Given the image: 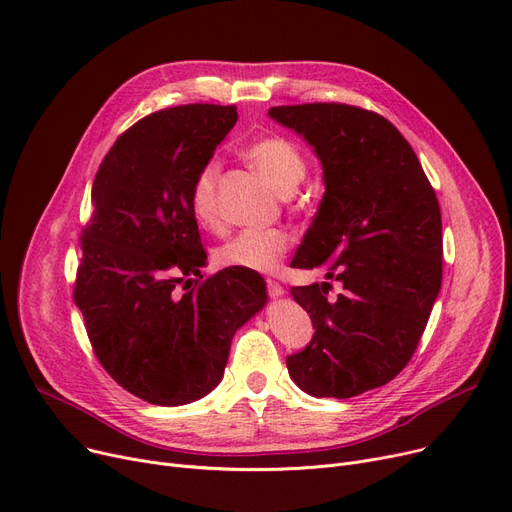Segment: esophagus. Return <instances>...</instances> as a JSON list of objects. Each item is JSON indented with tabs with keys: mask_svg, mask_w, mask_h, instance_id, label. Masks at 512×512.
Segmentation results:
<instances>
[{
	"mask_svg": "<svg viewBox=\"0 0 512 512\" xmlns=\"http://www.w3.org/2000/svg\"><path fill=\"white\" fill-rule=\"evenodd\" d=\"M265 286H267V294H270V297H274V299H278V297H282V294H284L282 284H278L276 280H267Z\"/></svg>",
	"mask_w": 512,
	"mask_h": 512,
	"instance_id": "esophagus-1",
	"label": "esophagus"
}]
</instances>
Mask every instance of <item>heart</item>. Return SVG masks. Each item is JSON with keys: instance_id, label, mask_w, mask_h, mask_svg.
Segmentation results:
<instances>
[{"instance_id": "b5f03b06", "label": "heart", "mask_w": 512, "mask_h": 512, "mask_svg": "<svg viewBox=\"0 0 512 512\" xmlns=\"http://www.w3.org/2000/svg\"><path fill=\"white\" fill-rule=\"evenodd\" d=\"M249 164L284 197L297 191L307 176V159L301 149L282 137H263L242 151ZM220 164L209 159L197 172L188 203L199 226L218 230L222 213L218 203ZM290 249V236L282 230H245L230 238L218 251V261L240 270L270 274L276 272Z\"/></svg>"}]
</instances>
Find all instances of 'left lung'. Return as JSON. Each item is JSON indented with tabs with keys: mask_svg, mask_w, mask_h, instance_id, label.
Wrapping results in <instances>:
<instances>
[{
	"mask_svg": "<svg viewBox=\"0 0 512 512\" xmlns=\"http://www.w3.org/2000/svg\"><path fill=\"white\" fill-rule=\"evenodd\" d=\"M270 118L303 134L324 168L294 267L330 282L294 286L313 338L286 359L311 396L351 398L407 367L442 286V215L413 147L384 116L346 103L278 105Z\"/></svg>",
	"mask_w": 512,
	"mask_h": 512,
	"instance_id": "8db88e82",
	"label": "left lung"
}]
</instances>
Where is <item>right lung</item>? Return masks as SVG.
<instances>
[{
  "label": "right lung",
  "instance_id": "obj_1",
  "mask_svg": "<svg viewBox=\"0 0 512 512\" xmlns=\"http://www.w3.org/2000/svg\"><path fill=\"white\" fill-rule=\"evenodd\" d=\"M236 118V105L211 103L153 112L120 134L95 174L74 303L103 369L151 405H186L218 386L234 332L267 301L259 274L203 280L207 253L188 203ZM184 275L202 282L178 293Z\"/></svg>",
  "mask_w": 512,
  "mask_h": 512
}]
</instances>
